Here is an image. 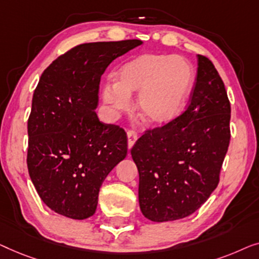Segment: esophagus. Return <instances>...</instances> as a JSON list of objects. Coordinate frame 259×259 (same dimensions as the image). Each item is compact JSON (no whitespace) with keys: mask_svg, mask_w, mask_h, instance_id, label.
Wrapping results in <instances>:
<instances>
[{"mask_svg":"<svg viewBox=\"0 0 259 259\" xmlns=\"http://www.w3.org/2000/svg\"><path fill=\"white\" fill-rule=\"evenodd\" d=\"M126 136H128V148L131 149L134 147L135 142L137 141V134L130 130V131H128V134H126Z\"/></svg>","mask_w":259,"mask_h":259,"instance_id":"obj_1","label":"esophagus"}]
</instances>
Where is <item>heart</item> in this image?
Wrapping results in <instances>:
<instances>
[{
  "label": "heart",
  "instance_id": "b5f03b06",
  "mask_svg": "<svg viewBox=\"0 0 259 259\" xmlns=\"http://www.w3.org/2000/svg\"><path fill=\"white\" fill-rule=\"evenodd\" d=\"M194 69L181 57L144 54L122 65L117 82H107L103 102L114 114L129 110L130 97L138 94L137 110L145 122L164 125L183 110L194 87Z\"/></svg>",
  "mask_w": 259,
  "mask_h": 259
}]
</instances>
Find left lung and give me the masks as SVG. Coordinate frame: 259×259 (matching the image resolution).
I'll use <instances>...</instances> for the list:
<instances>
[{
  "instance_id": "1",
  "label": "left lung",
  "mask_w": 259,
  "mask_h": 259,
  "mask_svg": "<svg viewBox=\"0 0 259 259\" xmlns=\"http://www.w3.org/2000/svg\"><path fill=\"white\" fill-rule=\"evenodd\" d=\"M197 58L187 110L148 130L131 149L140 174L141 211L152 222L181 220L201 207L217 188L230 143L231 108L224 83L209 58Z\"/></svg>"
}]
</instances>
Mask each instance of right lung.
Here are the masks:
<instances>
[{
	"mask_svg": "<svg viewBox=\"0 0 259 259\" xmlns=\"http://www.w3.org/2000/svg\"><path fill=\"white\" fill-rule=\"evenodd\" d=\"M141 39L84 43L43 71L28 119L29 176L48 207L72 220L96 211L109 172L125 158V131L97 117L101 76Z\"/></svg>",
	"mask_w": 259,
	"mask_h": 259,
	"instance_id": "obj_1",
	"label": "right lung"
}]
</instances>
